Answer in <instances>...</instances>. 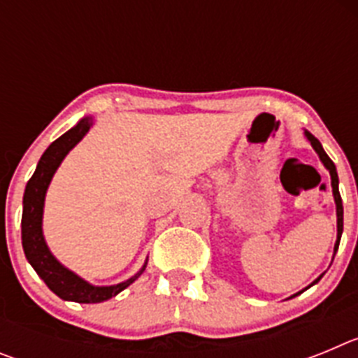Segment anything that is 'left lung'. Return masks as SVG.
<instances>
[{
    "mask_svg": "<svg viewBox=\"0 0 358 358\" xmlns=\"http://www.w3.org/2000/svg\"><path fill=\"white\" fill-rule=\"evenodd\" d=\"M306 138H308V141L312 143V147L315 148V152L319 154V157H321V161L324 163V166H327L328 170H330V176H331V188H334V197H335V204H337V242H335V252H337V249H339V242H341V235H343V199H341V194H339V177H337V170H335V164L334 161L328 157V154L324 152V148H322V145L319 143V140L315 138V136L310 134L308 131H305ZM321 278V276H319ZM317 278V280H319ZM317 280L314 281V283H317ZM312 283V285H314ZM303 292V290H301ZM297 292V294H301ZM297 294H294V296H297ZM292 296V297H294Z\"/></svg>",
    "mask_w": 358,
    "mask_h": 358,
    "instance_id": "1",
    "label": "left lung"
}]
</instances>
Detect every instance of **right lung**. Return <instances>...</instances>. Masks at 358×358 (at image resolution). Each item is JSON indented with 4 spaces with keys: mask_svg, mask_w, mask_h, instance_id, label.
<instances>
[{
    "mask_svg": "<svg viewBox=\"0 0 358 358\" xmlns=\"http://www.w3.org/2000/svg\"><path fill=\"white\" fill-rule=\"evenodd\" d=\"M91 120L84 118L69 129L66 134H62L59 140L53 141L43 156H41L37 169L34 176L30 177V181L27 182L23 197V218H21V240H23V249L27 260L30 265L36 268V273L39 274L41 280L48 285L52 292L68 301L77 303H100L110 299L113 296L122 292L123 289H127L136 278H140L145 267L140 273L132 276L131 280L118 283L113 287H93L77 274H73L66 267H62L59 262L53 258L50 249L46 248L43 236V206H44V195L48 189L50 181H52L53 173L59 169L61 161L64 156L71 150L78 141L85 136V132L90 131Z\"/></svg>",
    "mask_w": 358,
    "mask_h": 358,
    "instance_id": "add662e5",
    "label": "right lung"
}]
</instances>
